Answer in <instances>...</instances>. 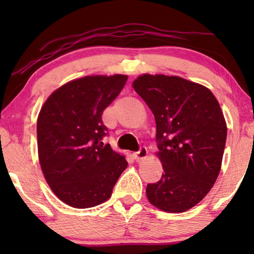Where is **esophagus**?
I'll list each match as a JSON object with an SVG mask.
<instances>
[{
	"mask_svg": "<svg viewBox=\"0 0 254 254\" xmlns=\"http://www.w3.org/2000/svg\"><path fill=\"white\" fill-rule=\"evenodd\" d=\"M147 156H148V150H147V148L145 147H142L140 150H138L137 152H135L134 154V159L136 162H141L142 159H144V158H147Z\"/></svg>",
	"mask_w": 254,
	"mask_h": 254,
	"instance_id": "obj_1",
	"label": "esophagus"
}]
</instances>
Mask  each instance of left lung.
I'll return each mask as SVG.
<instances>
[{
	"mask_svg": "<svg viewBox=\"0 0 254 254\" xmlns=\"http://www.w3.org/2000/svg\"><path fill=\"white\" fill-rule=\"evenodd\" d=\"M131 85L155 117L156 156L164 170L147 186L149 202L168 213L189 210L221 171L227 123L220 104L206 86L179 76L142 74Z\"/></svg>",
	"mask_w": 254,
	"mask_h": 254,
	"instance_id": "obj_1",
	"label": "left lung"
}]
</instances>
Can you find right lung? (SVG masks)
Instances as JSON below:
<instances>
[{"instance_id": "1", "label": "right lung", "mask_w": 254, "mask_h": 254, "mask_svg": "<svg viewBox=\"0 0 254 254\" xmlns=\"http://www.w3.org/2000/svg\"><path fill=\"white\" fill-rule=\"evenodd\" d=\"M127 75L72 79L51 93L38 116V157L52 192L68 206L105 202L128 163L104 145V110L126 84Z\"/></svg>"}]
</instances>
